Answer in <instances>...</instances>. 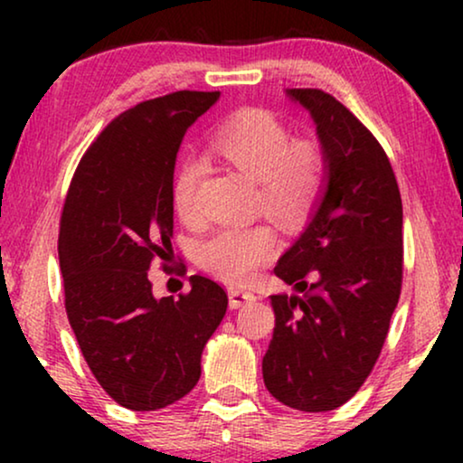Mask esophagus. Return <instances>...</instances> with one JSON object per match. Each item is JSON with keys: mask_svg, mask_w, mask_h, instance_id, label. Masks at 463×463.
Masks as SVG:
<instances>
[{"mask_svg": "<svg viewBox=\"0 0 463 463\" xmlns=\"http://www.w3.org/2000/svg\"><path fill=\"white\" fill-rule=\"evenodd\" d=\"M227 295H230V307L232 309H238L246 306V303L255 301L257 297L250 293V290H242V288H230L227 290Z\"/></svg>", "mask_w": 463, "mask_h": 463, "instance_id": "obj_1", "label": "esophagus"}]
</instances>
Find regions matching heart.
Masks as SVG:
<instances>
[{"instance_id":"obj_1","label":"heart","mask_w":463,"mask_h":463,"mask_svg":"<svg viewBox=\"0 0 463 463\" xmlns=\"http://www.w3.org/2000/svg\"><path fill=\"white\" fill-rule=\"evenodd\" d=\"M217 156L257 181L259 204L282 230L297 232L306 225L326 179L325 149L314 138H290V132L274 113L242 109L227 118L211 137ZM202 164L189 157L176 168L173 204L181 217L194 213L195 187ZM276 232L269 225L225 227L200 244V265L213 276L242 284L274 257Z\"/></svg>"}]
</instances>
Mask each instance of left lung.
<instances>
[{"label": "left lung", "mask_w": 463, "mask_h": 463, "mask_svg": "<svg viewBox=\"0 0 463 463\" xmlns=\"http://www.w3.org/2000/svg\"><path fill=\"white\" fill-rule=\"evenodd\" d=\"M325 149L316 211L274 274V337L263 356L269 394L306 413L333 411L360 390L382 352L402 284V200L369 128L331 94L290 88Z\"/></svg>", "instance_id": "obj_1"}]
</instances>
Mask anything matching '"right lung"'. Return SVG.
Returning <instances> with one entry per match:
<instances>
[{"mask_svg":"<svg viewBox=\"0 0 463 463\" xmlns=\"http://www.w3.org/2000/svg\"><path fill=\"white\" fill-rule=\"evenodd\" d=\"M219 92L181 90L119 113L75 170L62 206L65 309L92 375L130 411H157L194 390L227 309L211 278L157 299L149 268L173 238V179L189 126Z\"/></svg>","mask_w":463,"mask_h":463,"instance_id":"add662e5","label":"right lung"}]
</instances>
